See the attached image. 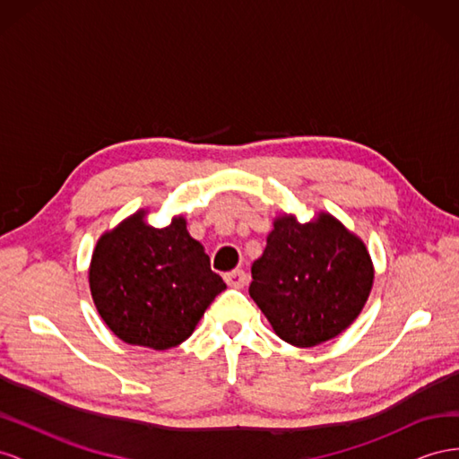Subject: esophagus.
Returning <instances> with one entry per match:
<instances>
[{
  "label": "esophagus",
  "mask_w": 459,
  "mask_h": 459,
  "mask_svg": "<svg viewBox=\"0 0 459 459\" xmlns=\"http://www.w3.org/2000/svg\"><path fill=\"white\" fill-rule=\"evenodd\" d=\"M224 278H226V283L230 288H243L247 283V274H245V270H241V268L228 272Z\"/></svg>",
  "instance_id": "1"
}]
</instances>
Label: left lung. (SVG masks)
Segmentation results:
<instances>
[{
    "label": "left lung",
    "mask_w": 459,
    "mask_h": 459,
    "mask_svg": "<svg viewBox=\"0 0 459 459\" xmlns=\"http://www.w3.org/2000/svg\"><path fill=\"white\" fill-rule=\"evenodd\" d=\"M251 274L249 295L278 336L315 348L361 315L375 266L363 239L332 214L318 212L305 224L281 214Z\"/></svg>",
    "instance_id": "obj_1"
}]
</instances>
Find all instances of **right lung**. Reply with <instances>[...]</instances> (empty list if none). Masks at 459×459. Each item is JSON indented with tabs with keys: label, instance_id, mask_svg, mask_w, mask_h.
<instances>
[{
	"label": "right lung",
	"instance_id": "1",
	"mask_svg": "<svg viewBox=\"0 0 459 459\" xmlns=\"http://www.w3.org/2000/svg\"><path fill=\"white\" fill-rule=\"evenodd\" d=\"M146 214L141 208L100 235L89 283L96 311L121 342L164 351L191 336L226 283L210 270L187 220L173 216L154 228Z\"/></svg>",
	"mask_w": 459,
	"mask_h": 459
}]
</instances>
